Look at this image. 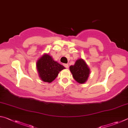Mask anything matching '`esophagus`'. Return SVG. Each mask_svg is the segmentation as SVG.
<instances>
[{"mask_svg": "<svg viewBox=\"0 0 128 128\" xmlns=\"http://www.w3.org/2000/svg\"><path fill=\"white\" fill-rule=\"evenodd\" d=\"M64 66L66 67V68H69V66H68V64H64Z\"/></svg>", "mask_w": 128, "mask_h": 128, "instance_id": "esophagus-1", "label": "esophagus"}]
</instances>
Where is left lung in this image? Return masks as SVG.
I'll use <instances>...</instances> for the list:
<instances>
[{
  "label": "left lung",
  "mask_w": 128,
  "mask_h": 128,
  "mask_svg": "<svg viewBox=\"0 0 128 128\" xmlns=\"http://www.w3.org/2000/svg\"><path fill=\"white\" fill-rule=\"evenodd\" d=\"M69 69L74 79L78 83L83 84L87 81L90 70L84 59H78L77 60L73 66H70Z\"/></svg>",
  "instance_id": "obj_1"
}]
</instances>
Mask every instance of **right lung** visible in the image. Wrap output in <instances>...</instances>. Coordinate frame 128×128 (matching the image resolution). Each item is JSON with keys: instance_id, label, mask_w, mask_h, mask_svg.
<instances>
[{"instance_id": "obj_1", "label": "right lung", "mask_w": 128, "mask_h": 128, "mask_svg": "<svg viewBox=\"0 0 128 128\" xmlns=\"http://www.w3.org/2000/svg\"><path fill=\"white\" fill-rule=\"evenodd\" d=\"M36 66L40 80L48 83L52 82L60 71L66 68L47 54H43L37 60Z\"/></svg>"}]
</instances>
